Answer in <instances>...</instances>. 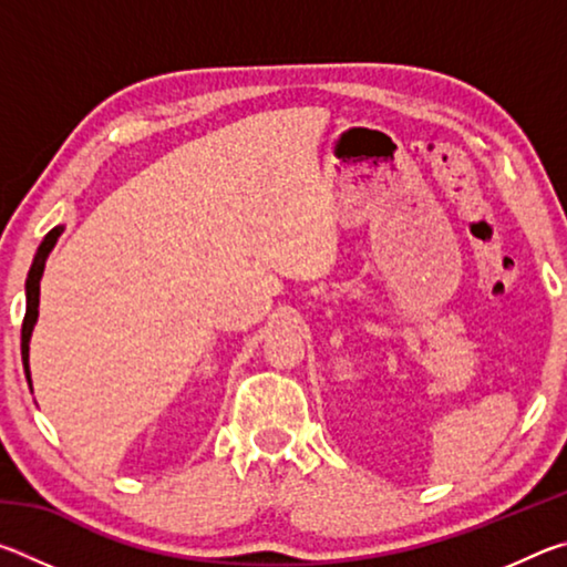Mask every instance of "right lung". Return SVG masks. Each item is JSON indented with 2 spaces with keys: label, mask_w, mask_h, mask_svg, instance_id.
<instances>
[{
  "label": "right lung",
  "mask_w": 567,
  "mask_h": 567,
  "mask_svg": "<svg viewBox=\"0 0 567 567\" xmlns=\"http://www.w3.org/2000/svg\"><path fill=\"white\" fill-rule=\"evenodd\" d=\"M64 233V225H56L54 229L47 233V237L42 239V245L37 247L34 262L30 267V275H27V285H24V295H27V312H24V322H22V364H24V375L27 382H30L32 390V372H30V340H32V330L37 324V318H40V280L44 275V265L47 257L56 245V239Z\"/></svg>",
  "instance_id": "add662e5"
}]
</instances>
